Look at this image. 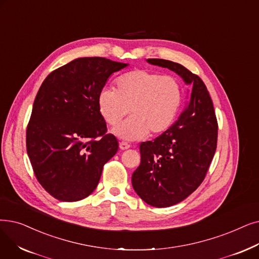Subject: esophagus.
I'll return each instance as SVG.
<instances>
[{
  "instance_id": "34e87169",
  "label": "esophagus",
  "mask_w": 259,
  "mask_h": 259,
  "mask_svg": "<svg viewBox=\"0 0 259 259\" xmlns=\"http://www.w3.org/2000/svg\"><path fill=\"white\" fill-rule=\"evenodd\" d=\"M130 148V145L126 142H120L119 143V149L120 150H126V149H129Z\"/></svg>"
}]
</instances>
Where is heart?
I'll return each mask as SVG.
<instances>
[{
	"instance_id": "obj_1",
	"label": "heart",
	"mask_w": 259,
	"mask_h": 259,
	"mask_svg": "<svg viewBox=\"0 0 259 259\" xmlns=\"http://www.w3.org/2000/svg\"><path fill=\"white\" fill-rule=\"evenodd\" d=\"M182 88L177 78L148 70H134L119 76L115 91L103 90L98 94L100 115L109 126L129 113L132 116L112 130L126 141H139L151 132L160 136L175 122L182 104Z\"/></svg>"
}]
</instances>
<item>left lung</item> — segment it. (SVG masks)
Segmentation results:
<instances>
[{
    "mask_svg": "<svg viewBox=\"0 0 259 259\" xmlns=\"http://www.w3.org/2000/svg\"><path fill=\"white\" fill-rule=\"evenodd\" d=\"M177 73L192 88L178 120L153 141L140 145L141 164L132 186L146 203L168 207L186 199L203 181L217 148L218 123L211 98L201 78L182 64L147 59Z\"/></svg>",
    "mask_w": 259,
    "mask_h": 259,
    "instance_id": "obj_1",
    "label": "left lung"
}]
</instances>
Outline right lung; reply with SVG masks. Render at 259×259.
<instances>
[{"instance_id": "1", "label": "right lung", "mask_w": 259, "mask_h": 259, "mask_svg": "<svg viewBox=\"0 0 259 259\" xmlns=\"http://www.w3.org/2000/svg\"><path fill=\"white\" fill-rule=\"evenodd\" d=\"M128 63L77 58L53 71L33 102L26 149L39 183L54 198L75 202L96 188L104 165L118 150L107 134L97 98L108 78Z\"/></svg>"}]
</instances>
